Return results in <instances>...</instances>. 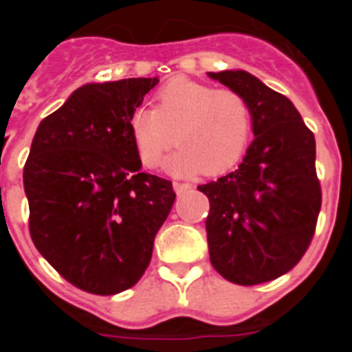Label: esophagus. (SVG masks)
I'll use <instances>...</instances> for the list:
<instances>
[{
    "label": "esophagus",
    "instance_id": "obj_1",
    "mask_svg": "<svg viewBox=\"0 0 352 352\" xmlns=\"http://www.w3.org/2000/svg\"><path fill=\"white\" fill-rule=\"evenodd\" d=\"M173 188H174V192H176V194L178 195H182V194H185V192H188L192 188V185H188V183H173Z\"/></svg>",
    "mask_w": 352,
    "mask_h": 352
}]
</instances>
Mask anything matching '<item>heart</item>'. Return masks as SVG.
I'll list each match as a JSON object with an SVG mask.
<instances>
[{"label":"heart","instance_id":"obj_1","mask_svg":"<svg viewBox=\"0 0 352 352\" xmlns=\"http://www.w3.org/2000/svg\"><path fill=\"white\" fill-rule=\"evenodd\" d=\"M155 100V109L141 105L130 116L133 146L149 169L160 166L174 141L179 148L167 157L164 169L176 178L203 170L222 174L245 153L252 135V109L241 93L178 77Z\"/></svg>","mask_w":352,"mask_h":352}]
</instances>
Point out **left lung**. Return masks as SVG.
I'll list each match as a JSON object with an SVG mask.
<instances>
[{
	"instance_id": "1",
	"label": "left lung",
	"mask_w": 352,
	"mask_h": 352,
	"mask_svg": "<svg viewBox=\"0 0 352 352\" xmlns=\"http://www.w3.org/2000/svg\"><path fill=\"white\" fill-rule=\"evenodd\" d=\"M208 77L247 98L254 132L238 169L197 186L210 199V261L232 284L275 280L296 266L316 229V139L287 96L256 76L222 70Z\"/></svg>"
}]
</instances>
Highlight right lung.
Masks as SVG:
<instances>
[{
	"label": "right lung",
	"instance_id": "add662e5",
	"mask_svg": "<svg viewBox=\"0 0 352 352\" xmlns=\"http://www.w3.org/2000/svg\"><path fill=\"white\" fill-rule=\"evenodd\" d=\"M158 77L88 82L40 121L24 166L30 232L56 272L109 296L138 284L176 194L141 173L130 116Z\"/></svg>",
	"mask_w": 352,
	"mask_h": 352
}]
</instances>
